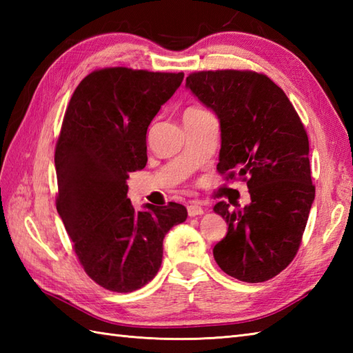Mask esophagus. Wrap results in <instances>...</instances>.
<instances>
[{
	"mask_svg": "<svg viewBox=\"0 0 353 353\" xmlns=\"http://www.w3.org/2000/svg\"><path fill=\"white\" fill-rule=\"evenodd\" d=\"M188 215L190 216H196V215H201L203 214L205 211H203V208H201L200 205H197V203H191V205H188Z\"/></svg>",
	"mask_w": 353,
	"mask_h": 353,
	"instance_id": "obj_1",
	"label": "esophagus"
}]
</instances>
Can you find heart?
I'll list each match as a JSON object with an SVG mask.
<instances>
[{
	"mask_svg": "<svg viewBox=\"0 0 353 353\" xmlns=\"http://www.w3.org/2000/svg\"><path fill=\"white\" fill-rule=\"evenodd\" d=\"M203 109H200V108H188L185 110V115H190V114H197V112H201Z\"/></svg>",
	"mask_w": 353,
	"mask_h": 353,
	"instance_id": "b5f03b06",
	"label": "heart"
}]
</instances>
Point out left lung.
Masks as SVG:
<instances>
[{
    "label": "left lung",
    "mask_w": 353,
    "mask_h": 353,
    "mask_svg": "<svg viewBox=\"0 0 353 353\" xmlns=\"http://www.w3.org/2000/svg\"><path fill=\"white\" fill-rule=\"evenodd\" d=\"M186 88L219 117L220 174L247 182L252 203L214 211L228 234L214 247L224 273L243 282H265L290 265L301 247L316 186L310 142L288 97L254 71H199Z\"/></svg>",
    "instance_id": "left-lung-1"
}]
</instances>
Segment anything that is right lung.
<instances>
[{
  "label": "right lung",
  "instance_id": "obj_1",
  "mask_svg": "<svg viewBox=\"0 0 353 353\" xmlns=\"http://www.w3.org/2000/svg\"><path fill=\"white\" fill-rule=\"evenodd\" d=\"M182 80L183 72L97 70L66 108L54 153L56 208L81 267L109 291L132 292L152 281L165 235L188 216L174 201L134 211L125 182L145 167L148 125Z\"/></svg>",
  "mask_w": 353,
  "mask_h": 353
}]
</instances>
